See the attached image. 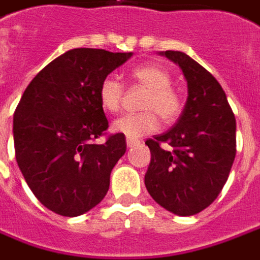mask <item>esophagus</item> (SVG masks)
I'll return each mask as SVG.
<instances>
[{"mask_svg": "<svg viewBox=\"0 0 260 260\" xmlns=\"http://www.w3.org/2000/svg\"><path fill=\"white\" fill-rule=\"evenodd\" d=\"M126 143H127V147H134V146H137L140 141L136 140V139H130V137H127Z\"/></svg>", "mask_w": 260, "mask_h": 260, "instance_id": "obj_1", "label": "esophagus"}]
</instances>
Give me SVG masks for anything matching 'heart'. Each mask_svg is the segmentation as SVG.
<instances>
[{
  "mask_svg": "<svg viewBox=\"0 0 260 260\" xmlns=\"http://www.w3.org/2000/svg\"><path fill=\"white\" fill-rule=\"evenodd\" d=\"M130 78L147 89L141 102L140 113L124 114L113 121L114 133L124 134L130 139H139L155 132L162 121L171 123L182 112V98L171 87L170 73L160 65L146 63L130 71ZM124 87L114 76H106L99 86V100L102 107L107 112H117L121 105Z\"/></svg>",
  "mask_w": 260,
  "mask_h": 260,
  "instance_id": "b5f03b06",
  "label": "heart"
}]
</instances>
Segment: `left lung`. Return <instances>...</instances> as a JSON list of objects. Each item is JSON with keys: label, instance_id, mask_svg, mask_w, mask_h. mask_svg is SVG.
I'll return each instance as SVG.
<instances>
[{"label": "left lung", "instance_id": "1", "mask_svg": "<svg viewBox=\"0 0 260 260\" xmlns=\"http://www.w3.org/2000/svg\"><path fill=\"white\" fill-rule=\"evenodd\" d=\"M187 79L184 112L168 132L147 139L148 194L173 214L195 215L222 191L236 154V120L211 73L184 52L166 51Z\"/></svg>", "mask_w": 260, "mask_h": 260}]
</instances>
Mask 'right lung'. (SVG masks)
<instances>
[{
  "label": "right lung",
  "instance_id": "obj_1",
  "mask_svg": "<svg viewBox=\"0 0 260 260\" xmlns=\"http://www.w3.org/2000/svg\"><path fill=\"white\" fill-rule=\"evenodd\" d=\"M132 56L76 48L45 66L14 113L18 167L38 201L62 216H78L107 194L110 173L126 153L124 134H110L99 86Z\"/></svg>",
  "mask_w": 260,
  "mask_h": 260
}]
</instances>
